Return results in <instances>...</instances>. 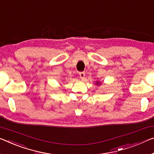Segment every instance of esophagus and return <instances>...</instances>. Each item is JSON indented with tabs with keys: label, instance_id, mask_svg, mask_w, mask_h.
<instances>
[{
	"label": "esophagus",
	"instance_id": "esophagus-1",
	"mask_svg": "<svg viewBox=\"0 0 154 154\" xmlns=\"http://www.w3.org/2000/svg\"><path fill=\"white\" fill-rule=\"evenodd\" d=\"M79 77H80V79H84V77H85V72H79Z\"/></svg>",
	"mask_w": 154,
	"mask_h": 154
}]
</instances>
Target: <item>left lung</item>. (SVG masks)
<instances>
[{"instance_id":"1","label":"left lung","mask_w":154,"mask_h":154,"mask_svg":"<svg viewBox=\"0 0 154 154\" xmlns=\"http://www.w3.org/2000/svg\"><path fill=\"white\" fill-rule=\"evenodd\" d=\"M95 84H96V85H97V86H99V85H100V84H101V82L97 81V82H96V83H95Z\"/></svg>"}]
</instances>
